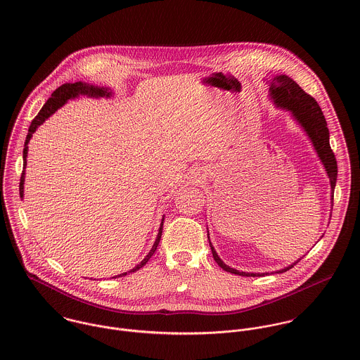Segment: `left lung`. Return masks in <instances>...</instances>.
Segmentation results:
<instances>
[{
	"label": "left lung",
	"mask_w": 360,
	"mask_h": 360,
	"mask_svg": "<svg viewBox=\"0 0 360 360\" xmlns=\"http://www.w3.org/2000/svg\"><path fill=\"white\" fill-rule=\"evenodd\" d=\"M270 96L277 106L291 110L294 117L301 123V126L308 133V136L314 146V150L320 156V159L326 167V172L330 177V183H331V188H333L331 197L334 201V188H335V183H337L338 167H337L335 155L330 147V140H328L330 133L327 129V122L324 119V115H323L319 103L311 96H309L308 93H305L292 79H290L285 75L276 76L270 82ZM209 244H210V241H209ZM210 250H212L213 259L223 270H226L229 273L238 274V276H247V277L260 276L257 273H244V271H238L233 267H229L227 264L223 263V260L220 257H217L212 244H210ZM294 264L285 267L280 273L290 270L291 267H294Z\"/></svg>",
	"instance_id": "left-lung-1"
}]
</instances>
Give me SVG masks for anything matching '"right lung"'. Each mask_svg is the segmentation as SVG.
Instances as JSON below:
<instances>
[{
    "instance_id": "add662e5",
    "label": "right lung",
    "mask_w": 360,
    "mask_h": 360,
    "mask_svg": "<svg viewBox=\"0 0 360 360\" xmlns=\"http://www.w3.org/2000/svg\"><path fill=\"white\" fill-rule=\"evenodd\" d=\"M79 94H87V96H91V97H109V93L103 89H98V87H94V86H89L86 83H82V82H77V83H66V84H62L60 87H58L53 93L51 94V97L49 98V101L44 103V106L40 109L39 115L32 120V124L29 127V133L26 136V141H25V150H23V167H26V156H27V143L30 141V137L32 134L36 131V129L44 123L46 119H49L51 116L52 113L59 108L62 106L63 103H66L69 98H75L76 96ZM23 181H25V170L22 172L20 174V183H19V194H20V198L23 197ZM162 226H163V221L160 224V229H159V233H158V237H156V241H155L154 247L153 250L150 251V254L147 257H144L141 260L140 264H137L134 269H131L130 271H136L139 269H141L143 266H146V263L151 259V257L154 255L155 251H156V247L159 245V241H160V236H162ZM130 271H126V273H122L119 276H126L127 273Z\"/></svg>"
}]
</instances>
